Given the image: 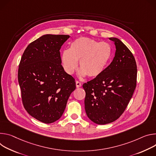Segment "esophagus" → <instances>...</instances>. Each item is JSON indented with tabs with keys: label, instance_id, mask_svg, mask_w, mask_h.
<instances>
[{
	"label": "esophagus",
	"instance_id": "1",
	"mask_svg": "<svg viewBox=\"0 0 156 156\" xmlns=\"http://www.w3.org/2000/svg\"><path fill=\"white\" fill-rule=\"evenodd\" d=\"M76 87H77V88L81 87V83H80L79 81H77H77L76 82Z\"/></svg>",
	"mask_w": 156,
	"mask_h": 156
}]
</instances>
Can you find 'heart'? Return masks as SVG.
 <instances>
[{"instance_id": "b5f03b06", "label": "heart", "mask_w": 156, "mask_h": 156, "mask_svg": "<svg viewBox=\"0 0 156 156\" xmlns=\"http://www.w3.org/2000/svg\"><path fill=\"white\" fill-rule=\"evenodd\" d=\"M112 54V48L108 43L81 37L74 40L69 49L62 52L61 63L65 72L73 74L79 61L80 74L95 78L105 71Z\"/></svg>"}]
</instances>
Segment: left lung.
I'll list each match as a JSON object with an SVG mask.
<instances>
[{
  "label": "left lung",
  "mask_w": 156,
  "mask_h": 156,
  "mask_svg": "<svg viewBox=\"0 0 156 156\" xmlns=\"http://www.w3.org/2000/svg\"><path fill=\"white\" fill-rule=\"evenodd\" d=\"M109 39L116 47L112 62L100 76L82 85L86 114L98 125L108 124L119 118L136 87L137 66L133 55L119 39Z\"/></svg>",
  "instance_id": "8db88e82"
}]
</instances>
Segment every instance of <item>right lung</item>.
Returning a JSON list of instances; mask_svg holds the SVG:
<instances>
[{
  "instance_id": "obj_1",
  "label": "right lung",
  "mask_w": 156,
  "mask_h": 156,
  "mask_svg": "<svg viewBox=\"0 0 156 156\" xmlns=\"http://www.w3.org/2000/svg\"><path fill=\"white\" fill-rule=\"evenodd\" d=\"M70 37L45 34L30 43L21 58L18 80L23 107L31 116L53 123L63 114L76 89L74 77L61 65L60 49Z\"/></svg>"
}]
</instances>
